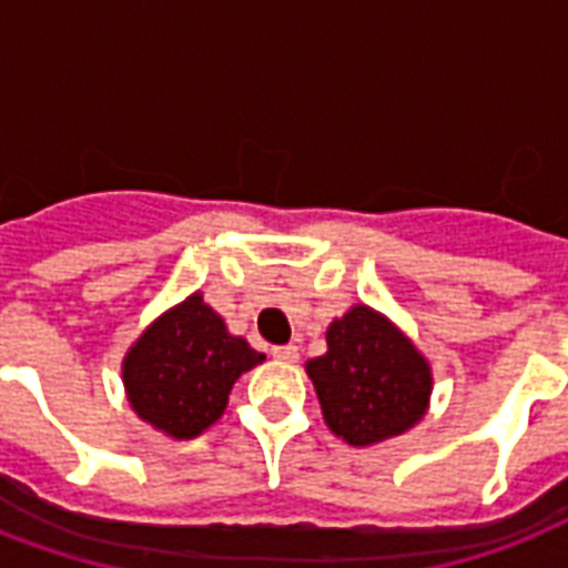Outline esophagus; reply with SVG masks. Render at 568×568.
Returning <instances> with one entry per match:
<instances>
[{
	"instance_id": "1",
	"label": "esophagus",
	"mask_w": 568,
	"mask_h": 568,
	"mask_svg": "<svg viewBox=\"0 0 568 568\" xmlns=\"http://www.w3.org/2000/svg\"><path fill=\"white\" fill-rule=\"evenodd\" d=\"M271 354H274V359H280V363H297V359H301V351H297V345L274 347Z\"/></svg>"
}]
</instances>
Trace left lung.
I'll return each instance as SVG.
<instances>
[{"label":"left lung","mask_w":568,"mask_h":568,"mask_svg":"<svg viewBox=\"0 0 568 568\" xmlns=\"http://www.w3.org/2000/svg\"><path fill=\"white\" fill-rule=\"evenodd\" d=\"M324 422L338 439L368 448L422 422L433 372L413 338L383 312L354 303L327 327V354L306 363Z\"/></svg>","instance_id":"1"}]
</instances>
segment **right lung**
I'll use <instances>...</instances> for the list:
<instances>
[{
	"label": "right lung",
	"mask_w": 568,
	"mask_h": 568,
	"mask_svg": "<svg viewBox=\"0 0 568 568\" xmlns=\"http://www.w3.org/2000/svg\"><path fill=\"white\" fill-rule=\"evenodd\" d=\"M265 363L232 336L203 292L162 312L123 356V388L141 422L171 439H194L230 404L235 379Z\"/></svg>",
	"instance_id": "1"
}]
</instances>
